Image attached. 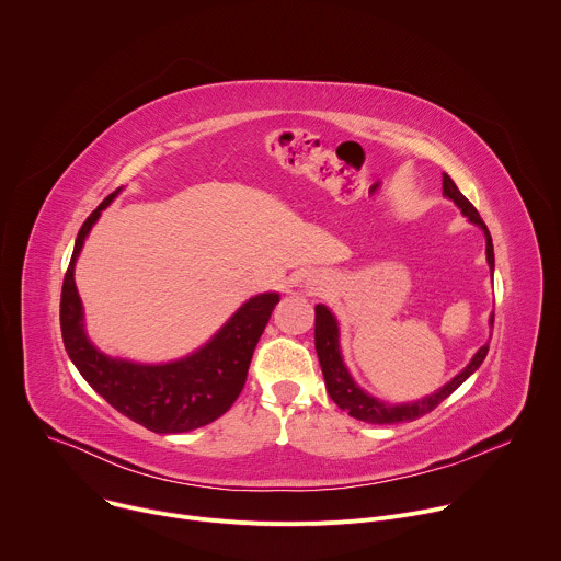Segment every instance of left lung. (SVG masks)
Returning <instances> with one entry per match:
<instances>
[{
    "instance_id": "left-lung-1",
    "label": "left lung",
    "mask_w": 561,
    "mask_h": 561,
    "mask_svg": "<svg viewBox=\"0 0 561 561\" xmlns=\"http://www.w3.org/2000/svg\"><path fill=\"white\" fill-rule=\"evenodd\" d=\"M442 188H444V195L448 199H453L461 213L468 217V221L477 224L479 228L484 230L486 234V260H489V266L491 271L495 268V255H493V239H491V232L484 224V219L479 217L477 208L459 193V188L455 186V182L444 173L442 175ZM493 319H495V312L491 314V327H493ZM314 348H317V357H319V366H322V373H324V379H327V390L331 394L333 402L346 411L351 417L355 420H362V422H368V424H399V422H413L431 411H435L444 399L455 392L479 366H482L486 353H489V344H484L482 348H479L474 353V357L470 359V364L459 373L455 375L446 386H442L437 392L424 397V399H417V402H409V404H386V402H379V399L370 397L368 392H364L351 377L348 368L344 366V359H342V353H340V329H337V319L333 317V312L324 306V304H317L314 306Z\"/></svg>"
}]
</instances>
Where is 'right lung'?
Segmentation results:
<instances>
[{
	"mask_svg": "<svg viewBox=\"0 0 561 561\" xmlns=\"http://www.w3.org/2000/svg\"><path fill=\"white\" fill-rule=\"evenodd\" d=\"M119 191L111 193L77 232L59 301L64 346L93 390L128 420L152 433L195 431L221 417L242 392L255 346L279 295L262 293L251 297L202 348L178 362L135 364L104 355L84 333L82 299L75 286V262L93 224Z\"/></svg>",
	"mask_w": 561,
	"mask_h": 561,
	"instance_id": "add662e5",
	"label": "right lung"
}]
</instances>
